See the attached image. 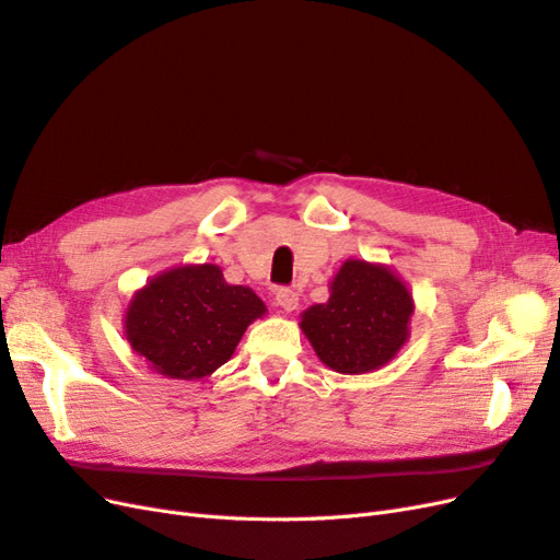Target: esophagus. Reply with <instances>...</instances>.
Here are the masks:
<instances>
[{
    "label": "esophagus",
    "mask_w": 560,
    "mask_h": 560,
    "mask_svg": "<svg viewBox=\"0 0 560 560\" xmlns=\"http://www.w3.org/2000/svg\"><path fill=\"white\" fill-rule=\"evenodd\" d=\"M275 300H277V305L283 312H293L298 307V291H293V289H277Z\"/></svg>",
    "instance_id": "1"
}]
</instances>
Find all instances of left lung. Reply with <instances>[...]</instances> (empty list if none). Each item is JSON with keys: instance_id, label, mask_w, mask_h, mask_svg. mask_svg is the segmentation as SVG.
I'll return each instance as SVG.
<instances>
[{"instance_id": "1", "label": "left lung", "mask_w": 560, "mask_h": 560, "mask_svg": "<svg viewBox=\"0 0 560 560\" xmlns=\"http://www.w3.org/2000/svg\"><path fill=\"white\" fill-rule=\"evenodd\" d=\"M413 295L381 262L350 257L328 283V300L300 314V331L319 360L346 376L390 364L407 346Z\"/></svg>"}]
</instances>
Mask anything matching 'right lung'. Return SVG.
<instances>
[{
    "label": "right lung",
    "mask_w": 560,
    "mask_h": 560,
    "mask_svg": "<svg viewBox=\"0 0 560 560\" xmlns=\"http://www.w3.org/2000/svg\"><path fill=\"white\" fill-rule=\"evenodd\" d=\"M265 314L255 291L226 283L218 265H179L132 293L122 334L155 374L200 381L232 360L246 328Z\"/></svg>",
    "instance_id": "add662e5"
}]
</instances>
